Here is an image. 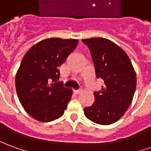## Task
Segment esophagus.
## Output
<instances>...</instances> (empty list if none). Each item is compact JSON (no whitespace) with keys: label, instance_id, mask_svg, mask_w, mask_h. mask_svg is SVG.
<instances>
[{"label":"esophagus","instance_id":"esophagus-1","mask_svg":"<svg viewBox=\"0 0 151 151\" xmlns=\"http://www.w3.org/2000/svg\"><path fill=\"white\" fill-rule=\"evenodd\" d=\"M74 92L76 94H79L80 92H82V89H78V90H74Z\"/></svg>","mask_w":151,"mask_h":151}]
</instances>
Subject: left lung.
Wrapping results in <instances>:
<instances>
[{
	"label": "left lung",
	"instance_id": "1",
	"mask_svg": "<svg viewBox=\"0 0 151 151\" xmlns=\"http://www.w3.org/2000/svg\"><path fill=\"white\" fill-rule=\"evenodd\" d=\"M88 47L97 78L104 82L94 92V104L84 108L86 118L99 124H111L123 116L132 103L137 78L129 56L120 47L104 38L82 40Z\"/></svg>",
	"mask_w": 151,
	"mask_h": 151
}]
</instances>
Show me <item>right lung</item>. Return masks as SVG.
<instances>
[{
  "label": "right lung",
  "mask_w": 151,
  "mask_h": 151,
  "mask_svg": "<svg viewBox=\"0 0 151 151\" xmlns=\"http://www.w3.org/2000/svg\"><path fill=\"white\" fill-rule=\"evenodd\" d=\"M78 43L73 39H47L23 57L16 74V91L22 107L35 120L49 122L64 114L72 91L58 82L59 67Z\"/></svg>",
  "instance_id": "1"
}]
</instances>
